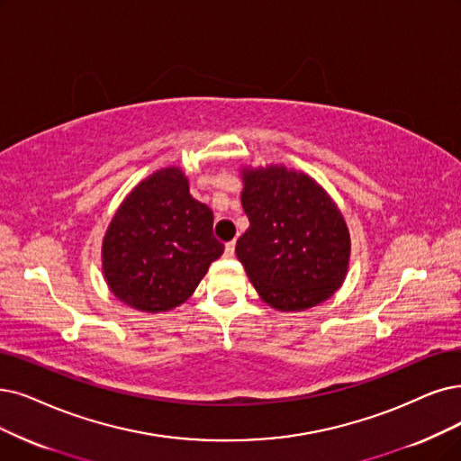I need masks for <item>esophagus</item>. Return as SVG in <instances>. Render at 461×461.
I'll return each mask as SVG.
<instances>
[{
  "label": "esophagus",
  "instance_id": "34e87169",
  "mask_svg": "<svg viewBox=\"0 0 461 461\" xmlns=\"http://www.w3.org/2000/svg\"><path fill=\"white\" fill-rule=\"evenodd\" d=\"M234 248H236V242L230 240L225 244V257H234Z\"/></svg>",
  "mask_w": 461,
  "mask_h": 461
}]
</instances>
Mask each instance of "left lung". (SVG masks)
<instances>
[{
	"label": "left lung",
	"instance_id": "obj_1",
	"mask_svg": "<svg viewBox=\"0 0 461 461\" xmlns=\"http://www.w3.org/2000/svg\"><path fill=\"white\" fill-rule=\"evenodd\" d=\"M242 206L249 229L238 238L236 255L265 303L299 312L342 285L349 234L314 179L285 167L246 170Z\"/></svg>",
	"mask_w": 461,
	"mask_h": 461
}]
</instances>
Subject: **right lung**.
Masks as SVG:
<instances>
[{
  "mask_svg": "<svg viewBox=\"0 0 461 461\" xmlns=\"http://www.w3.org/2000/svg\"><path fill=\"white\" fill-rule=\"evenodd\" d=\"M223 249L212 210L189 194L179 168H164L124 198L104 238L102 267L119 301L167 312L191 297Z\"/></svg>",
  "mask_w": 461,
  "mask_h": 461,
  "instance_id": "1",
  "label": "right lung"
}]
</instances>
